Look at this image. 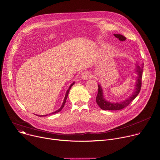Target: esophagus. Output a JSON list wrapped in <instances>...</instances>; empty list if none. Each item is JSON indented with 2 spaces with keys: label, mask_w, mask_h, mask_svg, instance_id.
<instances>
[{
  "label": "esophagus",
  "mask_w": 160,
  "mask_h": 160,
  "mask_svg": "<svg viewBox=\"0 0 160 160\" xmlns=\"http://www.w3.org/2000/svg\"><path fill=\"white\" fill-rule=\"evenodd\" d=\"M82 78L83 79V80H87V79H88L89 77H90V73L88 72H83V73L82 74Z\"/></svg>",
  "instance_id": "1"
}]
</instances>
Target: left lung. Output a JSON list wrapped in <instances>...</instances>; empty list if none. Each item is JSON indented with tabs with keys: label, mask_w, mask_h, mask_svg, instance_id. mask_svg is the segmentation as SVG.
I'll return each mask as SVG.
<instances>
[{
	"label": "left lung",
	"mask_w": 160,
	"mask_h": 160,
	"mask_svg": "<svg viewBox=\"0 0 160 160\" xmlns=\"http://www.w3.org/2000/svg\"><path fill=\"white\" fill-rule=\"evenodd\" d=\"M114 36L118 38L120 41H125L126 38L120 34H114ZM143 65L140 66L138 64V62H136L135 65V73L138 74V77L136 78L135 87V90L133 92V94L129 96L125 100H123L122 102H112L107 101L104 96V92L100 84H98V93L96 97V102L101 109L103 110H120L125 107H127L137 96H138L142 84V70Z\"/></svg>",
	"instance_id": "1"
}]
</instances>
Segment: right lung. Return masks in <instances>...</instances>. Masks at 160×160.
Returning <instances> with one entry per match:
<instances>
[{"label":"right lung","instance_id":"1","mask_svg":"<svg viewBox=\"0 0 160 160\" xmlns=\"http://www.w3.org/2000/svg\"><path fill=\"white\" fill-rule=\"evenodd\" d=\"M74 83H75V82H73L70 85V87H69V88H68V89L67 90V91H66V94H65V97H64V101H63V102H62V105H61V108L59 109H58V110H56V111H54V112H51V113H50L49 115H51V114H55V113H57V112H59L62 108H63V107H64V104H65V102H66V99H67V98H68V93H69V91H70V88H72V87L74 85ZM48 115H37V116H38V117H46V116H48Z\"/></svg>","mask_w":160,"mask_h":160}]
</instances>
